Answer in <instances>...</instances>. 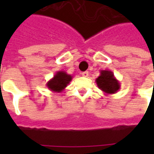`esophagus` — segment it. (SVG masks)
<instances>
[{
	"label": "esophagus",
	"mask_w": 154,
	"mask_h": 154,
	"mask_svg": "<svg viewBox=\"0 0 154 154\" xmlns=\"http://www.w3.org/2000/svg\"><path fill=\"white\" fill-rule=\"evenodd\" d=\"M81 75H82L83 77H88L89 73H88L87 71H85V72H82V73H81Z\"/></svg>",
	"instance_id": "1"
}]
</instances>
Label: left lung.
Wrapping results in <instances>:
<instances>
[{
	"label": "left lung",
	"mask_w": 154,
	"mask_h": 154,
	"mask_svg": "<svg viewBox=\"0 0 154 154\" xmlns=\"http://www.w3.org/2000/svg\"><path fill=\"white\" fill-rule=\"evenodd\" d=\"M98 87L106 94H114L120 89V82L116 80L114 73L110 70H101L96 79Z\"/></svg>",
	"instance_id": "1"
}]
</instances>
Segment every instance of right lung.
<instances>
[{"label":"right lung","mask_w":154,"mask_h":154,"mask_svg":"<svg viewBox=\"0 0 154 154\" xmlns=\"http://www.w3.org/2000/svg\"><path fill=\"white\" fill-rule=\"evenodd\" d=\"M72 76L67 74L65 71H58L56 72L54 77L47 82L46 86L53 92H62L70 81L72 80Z\"/></svg>","instance_id":"1"}]
</instances>
